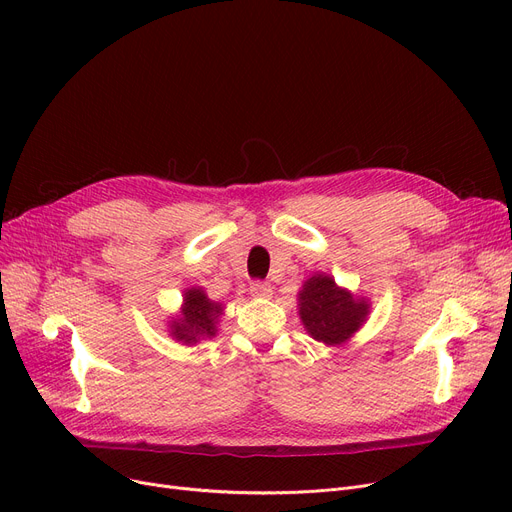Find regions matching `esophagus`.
Instances as JSON below:
<instances>
[{
	"mask_svg": "<svg viewBox=\"0 0 512 512\" xmlns=\"http://www.w3.org/2000/svg\"><path fill=\"white\" fill-rule=\"evenodd\" d=\"M272 292L274 290L267 282H253L251 284V297H255V299H270Z\"/></svg>",
	"mask_w": 512,
	"mask_h": 512,
	"instance_id": "obj_1",
	"label": "esophagus"
}]
</instances>
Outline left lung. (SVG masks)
<instances>
[{"instance_id": "1", "label": "left lung", "mask_w": 512, "mask_h": 512, "mask_svg": "<svg viewBox=\"0 0 512 512\" xmlns=\"http://www.w3.org/2000/svg\"><path fill=\"white\" fill-rule=\"evenodd\" d=\"M299 317L307 334L326 346H342L351 340L367 321L371 301L338 286L334 276L315 272L309 276L299 294Z\"/></svg>"}]
</instances>
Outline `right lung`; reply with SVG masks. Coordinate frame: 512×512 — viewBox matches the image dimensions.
<instances>
[{
  "label": "right lung",
  "mask_w": 512,
  "mask_h": 512,
  "mask_svg": "<svg viewBox=\"0 0 512 512\" xmlns=\"http://www.w3.org/2000/svg\"><path fill=\"white\" fill-rule=\"evenodd\" d=\"M224 309L226 307L222 303L211 301L201 286L186 288L180 311L168 321V334L172 340L186 346H195L201 340L213 338L218 334Z\"/></svg>",
  "instance_id": "right-lung-1"
}]
</instances>
